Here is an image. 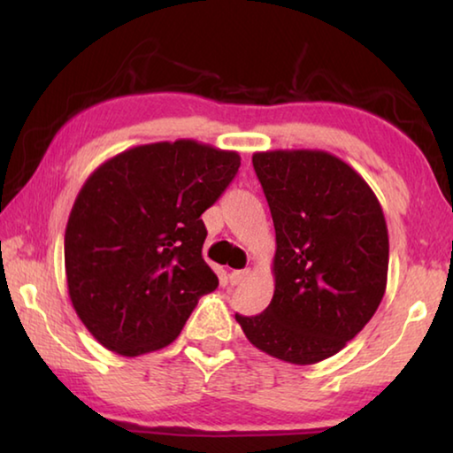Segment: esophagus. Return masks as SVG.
<instances>
[{"label": "esophagus", "mask_w": 453, "mask_h": 453, "mask_svg": "<svg viewBox=\"0 0 453 453\" xmlns=\"http://www.w3.org/2000/svg\"><path fill=\"white\" fill-rule=\"evenodd\" d=\"M248 270H234L232 273H229V283L232 286H237V283H242L245 278H248Z\"/></svg>", "instance_id": "1"}]
</instances>
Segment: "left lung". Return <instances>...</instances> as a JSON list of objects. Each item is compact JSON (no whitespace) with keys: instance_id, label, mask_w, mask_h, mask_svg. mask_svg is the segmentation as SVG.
I'll return each mask as SVG.
<instances>
[{"instance_id":"8db88e82","label":"left lung","mask_w":453,"mask_h":453,"mask_svg":"<svg viewBox=\"0 0 453 453\" xmlns=\"http://www.w3.org/2000/svg\"><path fill=\"white\" fill-rule=\"evenodd\" d=\"M251 162L275 227V289L264 313L235 319L267 356L318 364L362 332L386 294V218L362 175L332 153L257 151Z\"/></svg>"}]
</instances>
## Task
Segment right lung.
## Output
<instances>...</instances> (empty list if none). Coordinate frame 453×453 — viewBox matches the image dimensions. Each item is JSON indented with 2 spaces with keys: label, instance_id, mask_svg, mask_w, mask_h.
<instances>
[{
  "label": "right lung",
  "instance_id": "add662e5",
  "mask_svg": "<svg viewBox=\"0 0 453 453\" xmlns=\"http://www.w3.org/2000/svg\"><path fill=\"white\" fill-rule=\"evenodd\" d=\"M240 164L208 143L157 142L118 153L83 183L65 227L67 291L104 348L135 357L170 346L218 288L202 213Z\"/></svg>",
  "mask_w": 453,
  "mask_h": 453
}]
</instances>
